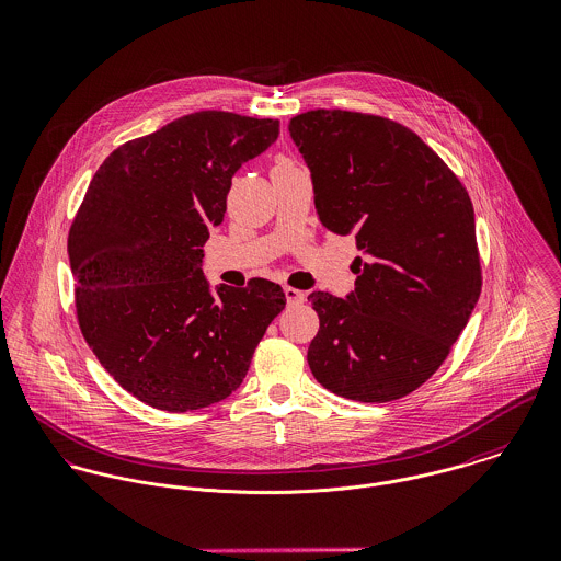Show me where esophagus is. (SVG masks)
Listing matches in <instances>:
<instances>
[{
	"mask_svg": "<svg viewBox=\"0 0 561 561\" xmlns=\"http://www.w3.org/2000/svg\"><path fill=\"white\" fill-rule=\"evenodd\" d=\"M284 295H286V301H288V305H299V302L305 301V295H302L301 290L290 288V286H286V288H284Z\"/></svg>",
	"mask_w": 561,
	"mask_h": 561,
	"instance_id": "esophagus-1",
	"label": "esophagus"
}]
</instances>
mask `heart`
<instances>
[{"mask_svg":"<svg viewBox=\"0 0 561 561\" xmlns=\"http://www.w3.org/2000/svg\"><path fill=\"white\" fill-rule=\"evenodd\" d=\"M293 167H297L290 158H286V156H279L277 160H275V167H273V171L275 169H293Z\"/></svg>","mask_w":561,"mask_h":561,"instance_id":"1","label":"heart"}]
</instances>
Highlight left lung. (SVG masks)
Returning <instances> with one entry per match:
<instances>
[{
    "mask_svg": "<svg viewBox=\"0 0 561 561\" xmlns=\"http://www.w3.org/2000/svg\"><path fill=\"white\" fill-rule=\"evenodd\" d=\"M290 136L322 226L352 234L354 290L311 293L320 331L307 350L331 392L385 403L439 369L480 297L472 201L412 129L378 115L307 111Z\"/></svg>",
    "mask_w": 561,
    "mask_h": 561,
    "instance_id": "left-lung-1",
    "label": "left lung"
}]
</instances>
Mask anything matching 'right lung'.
I'll use <instances>...</instances> for the list:
<instances>
[{
	"instance_id": "1",
	"label": "right lung",
	"mask_w": 561,
	"mask_h": 561,
	"mask_svg": "<svg viewBox=\"0 0 561 561\" xmlns=\"http://www.w3.org/2000/svg\"><path fill=\"white\" fill-rule=\"evenodd\" d=\"M279 136L277 119L201 111L117 147L93 174L68 234L77 316L102 367L138 401L190 412L241 387L279 284L203 275L232 174Z\"/></svg>"
}]
</instances>
